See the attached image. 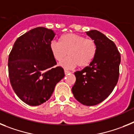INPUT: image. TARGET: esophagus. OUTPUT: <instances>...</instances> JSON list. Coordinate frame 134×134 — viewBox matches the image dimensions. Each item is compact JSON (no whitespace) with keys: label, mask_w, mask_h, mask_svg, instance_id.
Here are the masks:
<instances>
[{"label":"esophagus","mask_w":134,"mask_h":134,"mask_svg":"<svg viewBox=\"0 0 134 134\" xmlns=\"http://www.w3.org/2000/svg\"><path fill=\"white\" fill-rule=\"evenodd\" d=\"M65 71V75H67V74H69V73H70V72L69 71L65 70V71Z\"/></svg>","instance_id":"1"}]
</instances>
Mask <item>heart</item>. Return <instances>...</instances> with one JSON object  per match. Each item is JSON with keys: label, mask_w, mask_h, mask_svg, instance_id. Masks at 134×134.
Wrapping results in <instances>:
<instances>
[{"label": "heart", "mask_w": 134, "mask_h": 134, "mask_svg": "<svg viewBox=\"0 0 134 134\" xmlns=\"http://www.w3.org/2000/svg\"><path fill=\"white\" fill-rule=\"evenodd\" d=\"M50 50L57 61H61L68 54L69 57L61 63L66 69L77 67L83 68L90 65L97 54L98 47L92 39L86 38L76 34H67L60 37V43L53 40Z\"/></svg>", "instance_id": "b5f03b06"}]
</instances>
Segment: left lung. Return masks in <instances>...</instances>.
I'll list each match as a JSON object with an SVG mask.
<instances>
[{
	"label": "left lung",
	"mask_w": 134,
	"mask_h": 134,
	"mask_svg": "<svg viewBox=\"0 0 134 134\" xmlns=\"http://www.w3.org/2000/svg\"><path fill=\"white\" fill-rule=\"evenodd\" d=\"M86 33L96 42L97 54L90 65L74 73L76 81L71 90L80 103L94 106L105 100L117 85L121 55L115 44L105 35L97 30Z\"/></svg>",
	"instance_id": "obj_1"
}]
</instances>
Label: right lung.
<instances>
[{
  "label": "right lung",
  "instance_id": "1",
  "mask_svg": "<svg viewBox=\"0 0 134 134\" xmlns=\"http://www.w3.org/2000/svg\"><path fill=\"white\" fill-rule=\"evenodd\" d=\"M54 32L38 27L19 37L9 56L10 83L23 102L38 106L49 99L56 84L65 76L50 50Z\"/></svg>",
  "mask_w": 134,
  "mask_h": 134
}]
</instances>
